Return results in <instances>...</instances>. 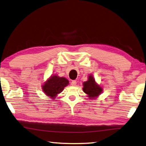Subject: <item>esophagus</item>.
<instances>
[{
  "instance_id": "obj_1",
  "label": "esophagus",
  "mask_w": 146,
  "mask_h": 146,
  "mask_svg": "<svg viewBox=\"0 0 146 146\" xmlns=\"http://www.w3.org/2000/svg\"><path fill=\"white\" fill-rule=\"evenodd\" d=\"M76 84H77V81H75V80H74V81H72V82H71V85L73 86H76Z\"/></svg>"
}]
</instances>
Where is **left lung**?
<instances>
[{"label":"left lung","mask_w":146,"mask_h":146,"mask_svg":"<svg viewBox=\"0 0 146 146\" xmlns=\"http://www.w3.org/2000/svg\"><path fill=\"white\" fill-rule=\"evenodd\" d=\"M82 90L86 94L88 95L90 99H94L102 93L103 89L100 86L96 84L94 77L90 75L87 81L83 83Z\"/></svg>","instance_id":"1"}]
</instances>
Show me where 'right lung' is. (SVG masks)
<instances>
[{"instance_id": "add662e5", "label": "right lung", "mask_w": 146, "mask_h": 146, "mask_svg": "<svg viewBox=\"0 0 146 146\" xmlns=\"http://www.w3.org/2000/svg\"><path fill=\"white\" fill-rule=\"evenodd\" d=\"M69 84V81L65 77L53 76L47 80L42 86V90L46 96L53 99L64 90V88Z\"/></svg>"}]
</instances>
